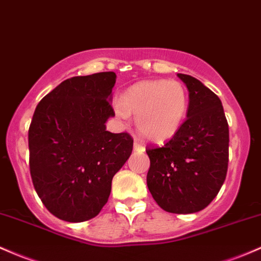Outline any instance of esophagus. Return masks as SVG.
I'll list each match as a JSON object with an SVG mask.
<instances>
[{
  "label": "esophagus",
  "instance_id": "obj_1",
  "mask_svg": "<svg viewBox=\"0 0 261 261\" xmlns=\"http://www.w3.org/2000/svg\"><path fill=\"white\" fill-rule=\"evenodd\" d=\"M134 150L137 151V152H144V151H145V146L140 144V142L135 141V142H134Z\"/></svg>",
  "mask_w": 261,
  "mask_h": 261
}]
</instances>
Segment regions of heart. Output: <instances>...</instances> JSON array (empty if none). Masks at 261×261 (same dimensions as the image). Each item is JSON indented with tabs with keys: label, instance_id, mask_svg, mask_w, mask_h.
I'll use <instances>...</instances> for the list:
<instances>
[{
	"label": "heart",
	"instance_id": "b5f03b06",
	"mask_svg": "<svg viewBox=\"0 0 261 261\" xmlns=\"http://www.w3.org/2000/svg\"><path fill=\"white\" fill-rule=\"evenodd\" d=\"M190 107L187 89L176 80H151L128 88L115 104V114L127 122L136 116V127L145 139L165 142L185 122Z\"/></svg>",
	"mask_w": 261,
	"mask_h": 261
}]
</instances>
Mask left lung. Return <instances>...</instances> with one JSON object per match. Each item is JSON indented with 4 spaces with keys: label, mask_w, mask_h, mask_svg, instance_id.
I'll list each match as a JSON object with an SVG mask.
<instances>
[{
    "label": "left lung",
    "mask_w": 261,
    "mask_h": 261,
    "mask_svg": "<svg viewBox=\"0 0 261 261\" xmlns=\"http://www.w3.org/2000/svg\"><path fill=\"white\" fill-rule=\"evenodd\" d=\"M190 91L187 119L162 147L148 145L147 187L163 211L190 214L216 198L228 171L229 128L222 101L187 74H177Z\"/></svg>",
    "instance_id": "1"
}]
</instances>
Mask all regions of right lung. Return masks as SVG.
<instances>
[{
	"mask_svg": "<svg viewBox=\"0 0 261 261\" xmlns=\"http://www.w3.org/2000/svg\"><path fill=\"white\" fill-rule=\"evenodd\" d=\"M114 71L64 80L43 98L30 130V171L48 211L65 222H85L107 204L111 181L133 152L127 133L107 131L115 116Z\"/></svg>",
	"mask_w": 261,
	"mask_h": 261,
	"instance_id": "add662e5",
	"label": "right lung"
}]
</instances>
